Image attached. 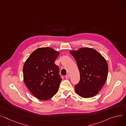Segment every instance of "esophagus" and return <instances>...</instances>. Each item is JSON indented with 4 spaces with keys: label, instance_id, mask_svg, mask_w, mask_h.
Returning <instances> with one entry per match:
<instances>
[{
    "label": "esophagus",
    "instance_id": "34e87169",
    "mask_svg": "<svg viewBox=\"0 0 126 126\" xmlns=\"http://www.w3.org/2000/svg\"><path fill=\"white\" fill-rule=\"evenodd\" d=\"M65 78H66V79L69 78V74H67V75H66L65 76Z\"/></svg>",
    "mask_w": 126,
    "mask_h": 126
}]
</instances>
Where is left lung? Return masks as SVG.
Masks as SVG:
<instances>
[{
  "mask_svg": "<svg viewBox=\"0 0 126 126\" xmlns=\"http://www.w3.org/2000/svg\"><path fill=\"white\" fill-rule=\"evenodd\" d=\"M80 73L79 82L75 86L77 94L83 98L96 95L108 77V65L106 59L97 51L88 47L72 50Z\"/></svg>",
  "mask_w": 126,
  "mask_h": 126,
  "instance_id": "8db88e82",
  "label": "left lung"
}]
</instances>
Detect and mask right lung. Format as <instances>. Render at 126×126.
Wrapping results in <instances>:
<instances>
[{"mask_svg":"<svg viewBox=\"0 0 126 126\" xmlns=\"http://www.w3.org/2000/svg\"><path fill=\"white\" fill-rule=\"evenodd\" d=\"M59 52L50 47L38 48L26 61L24 80L31 93L38 99L47 100L58 92L62 80L55 61Z\"/></svg>","mask_w":126,"mask_h":126,"instance_id":"add662e5","label":"right lung"}]
</instances>
